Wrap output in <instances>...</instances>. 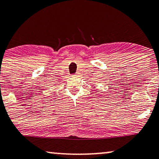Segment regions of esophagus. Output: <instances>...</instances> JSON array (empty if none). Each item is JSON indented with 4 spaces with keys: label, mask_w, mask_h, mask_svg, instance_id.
<instances>
[{
    "label": "esophagus",
    "mask_w": 159,
    "mask_h": 159,
    "mask_svg": "<svg viewBox=\"0 0 159 159\" xmlns=\"http://www.w3.org/2000/svg\"><path fill=\"white\" fill-rule=\"evenodd\" d=\"M79 74H75L74 75V76H76L77 77V76H79Z\"/></svg>",
    "instance_id": "esophagus-1"
}]
</instances>
